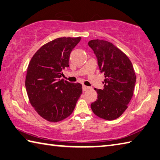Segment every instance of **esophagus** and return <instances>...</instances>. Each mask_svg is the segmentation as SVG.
<instances>
[{
	"mask_svg": "<svg viewBox=\"0 0 160 160\" xmlns=\"http://www.w3.org/2000/svg\"><path fill=\"white\" fill-rule=\"evenodd\" d=\"M89 89V87H88V86H85V85H83L82 86V90H83L84 92L87 91V90Z\"/></svg>",
	"mask_w": 160,
	"mask_h": 160,
	"instance_id": "1",
	"label": "esophagus"
}]
</instances>
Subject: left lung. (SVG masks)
<instances>
[{"label":"left lung","instance_id":"obj_1","mask_svg":"<svg viewBox=\"0 0 160 160\" xmlns=\"http://www.w3.org/2000/svg\"><path fill=\"white\" fill-rule=\"evenodd\" d=\"M88 45L97 57L101 72L105 75L103 89H94L98 97L91 108L98 117L115 120L125 111L132 98L136 80L133 65L111 42L97 39L90 40Z\"/></svg>","mask_w":160,"mask_h":160}]
</instances>
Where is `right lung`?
<instances>
[{
	"label": "right lung",
	"mask_w": 160,
	"mask_h": 160,
	"mask_svg": "<svg viewBox=\"0 0 160 160\" xmlns=\"http://www.w3.org/2000/svg\"><path fill=\"white\" fill-rule=\"evenodd\" d=\"M81 38H59L42 46L31 59L25 86L30 103L46 120L57 122L73 111L82 85L61 80L71 52Z\"/></svg>",
	"instance_id": "add662e5"
}]
</instances>
